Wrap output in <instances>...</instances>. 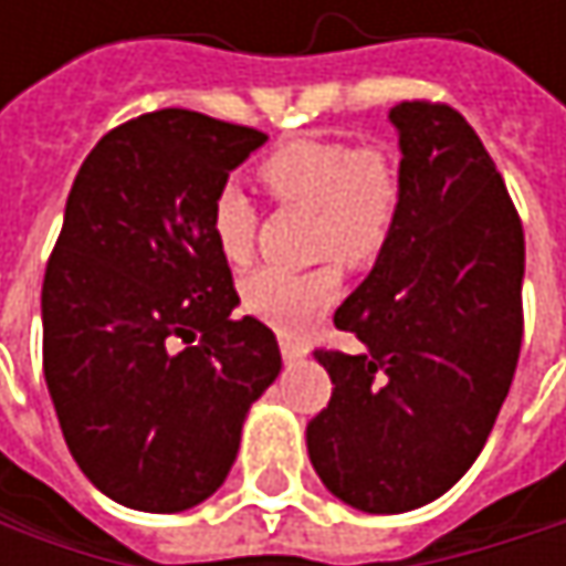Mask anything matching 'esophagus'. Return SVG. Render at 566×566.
<instances>
[{"label":"esophagus","instance_id":"34e87169","mask_svg":"<svg viewBox=\"0 0 566 566\" xmlns=\"http://www.w3.org/2000/svg\"><path fill=\"white\" fill-rule=\"evenodd\" d=\"M279 344H282V357L287 360V364H294V360H301V357L307 354V347H304L301 340L287 337V334H282V337H279Z\"/></svg>","mask_w":566,"mask_h":566}]
</instances>
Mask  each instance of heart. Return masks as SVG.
<instances>
[{
  "label": "heart",
  "instance_id": "b5f03b06",
  "mask_svg": "<svg viewBox=\"0 0 566 566\" xmlns=\"http://www.w3.org/2000/svg\"><path fill=\"white\" fill-rule=\"evenodd\" d=\"M262 186L282 202L314 212L311 252L331 255L350 269L380 259L399 219L402 176L384 147H354L347 140H287L259 164ZM209 235L229 265H245L255 249V206L239 186H222L209 206ZM340 294L334 262L307 272L259 269L242 282V307L279 327L301 334L317 324Z\"/></svg>",
  "mask_w": 566,
  "mask_h": 566
}]
</instances>
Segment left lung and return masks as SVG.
I'll use <instances>...</instances> for the list:
<instances>
[{
    "instance_id": "1",
    "label": "left lung",
    "mask_w": 566,
    "mask_h": 566,
    "mask_svg": "<svg viewBox=\"0 0 566 566\" xmlns=\"http://www.w3.org/2000/svg\"><path fill=\"white\" fill-rule=\"evenodd\" d=\"M390 120L399 219L334 311L364 350H314L334 390L307 422L327 492L370 514L429 505L472 469L524 337V229L479 134L439 101H402Z\"/></svg>"
}]
</instances>
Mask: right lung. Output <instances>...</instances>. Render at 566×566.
<instances>
[{"label": "right lung", "mask_w": 566, "mask_h": 566, "mask_svg": "<svg viewBox=\"0 0 566 566\" xmlns=\"http://www.w3.org/2000/svg\"><path fill=\"white\" fill-rule=\"evenodd\" d=\"M269 137L196 111L107 130L64 206L42 284V364L77 469L114 502L186 511L229 475L275 334L232 317L212 196Z\"/></svg>", "instance_id": "obj_1"}]
</instances>
